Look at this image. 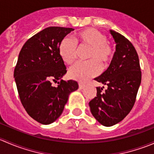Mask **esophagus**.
<instances>
[{"label": "esophagus", "instance_id": "esophagus-1", "mask_svg": "<svg viewBox=\"0 0 154 154\" xmlns=\"http://www.w3.org/2000/svg\"><path fill=\"white\" fill-rule=\"evenodd\" d=\"M79 88H80V89H83V88H84V84H83V83H79Z\"/></svg>", "mask_w": 154, "mask_h": 154}]
</instances>
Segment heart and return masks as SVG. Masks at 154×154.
Listing matches in <instances>:
<instances>
[{
    "mask_svg": "<svg viewBox=\"0 0 154 154\" xmlns=\"http://www.w3.org/2000/svg\"><path fill=\"white\" fill-rule=\"evenodd\" d=\"M74 42L65 37L59 45V53L62 60L68 65L72 64L77 57V47L89 48L88 62L77 63L68 71L71 78L79 82H86L100 73V65L106 67L111 63L114 56V48L107 42L106 36L100 31L86 28L76 32Z\"/></svg>",
    "mask_w": 154,
    "mask_h": 154,
    "instance_id": "b5f03b06",
    "label": "heart"
}]
</instances>
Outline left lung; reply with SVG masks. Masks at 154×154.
Returning a JSON list of instances; mask_svg holds the SVG:
<instances>
[{
  "instance_id": "1",
  "label": "left lung",
  "mask_w": 154,
  "mask_h": 154,
  "mask_svg": "<svg viewBox=\"0 0 154 154\" xmlns=\"http://www.w3.org/2000/svg\"><path fill=\"white\" fill-rule=\"evenodd\" d=\"M110 33L116 43V51L106 71L94 80L106 86L97 87V96L88 103L96 120L111 127L131 111L142 80L139 56L131 42L114 30Z\"/></svg>"
}]
</instances>
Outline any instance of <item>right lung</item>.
<instances>
[{"label": "right lung", "mask_w": 154, "mask_h": 154, "mask_svg": "<svg viewBox=\"0 0 154 154\" xmlns=\"http://www.w3.org/2000/svg\"><path fill=\"white\" fill-rule=\"evenodd\" d=\"M73 28L49 27L35 34L23 45L14 77L23 106L42 125L55 122L63 113L70 93L78 88L74 80H62L67 72L59 45Z\"/></svg>", "instance_id": "obj_1"}]
</instances>
